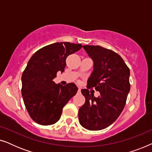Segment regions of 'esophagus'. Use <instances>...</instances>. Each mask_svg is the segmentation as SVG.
Here are the masks:
<instances>
[{
  "instance_id": "esophagus-1",
  "label": "esophagus",
  "mask_w": 152,
  "mask_h": 152,
  "mask_svg": "<svg viewBox=\"0 0 152 152\" xmlns=\"http://www.w3.org/2000/svg\"><path fill=\"white\" fill-rule=\"evenodd\" d=\"M78 92L79 93L81 92V88H80V87H79V88H78Z\"/></svg>"
}]
</instances>
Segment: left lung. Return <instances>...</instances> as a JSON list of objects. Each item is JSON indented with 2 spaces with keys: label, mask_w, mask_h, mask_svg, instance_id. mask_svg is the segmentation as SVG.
Returning a JSON list of instances; mask_svg holds the SVG:
<instances>
[{
  "label": "left lung",
  "mask_w": 152,
  "mask_h": 152,
  "mask_svg": "<svg viewBox=\"0 0 152 152\" xmlns=\"http://www.w3.org/2000/svg\"><path fill=\"white\" fill-rule=\"evenodd\" d=\"M93 60V71L87 82V89L81 90L85 103L79 109V120L83 127L97 131L107 128L117 120L125 106L130 91V70L115 52L99 45H83ZM95 88L101 95L89 92Z\"/></svg>",
  "instance_id": "8db88e82"
}]
</instances>
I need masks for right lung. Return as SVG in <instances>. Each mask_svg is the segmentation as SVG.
Masks as SVG:
<instances>
[{
	"label": "right lung",
	"mask_w": 152,
	"mask_h": 152,
	"mask_svg": "<svg viewBox=\"0 0 152 152\" xmlns=\"http://www.w3.org/2000/svg\"><path fill=\"white\" fill-rule=\"evenodd\" d=\"M82 44L55 43L37 50L22 75L21 94L27 111L35 122L50 125L57 122L62 109L77 91L73 83L57 84L53 79L63 72L68 55L80 50Z\"/></svg>",
	"instance_id": "1"
}]
</instances>
